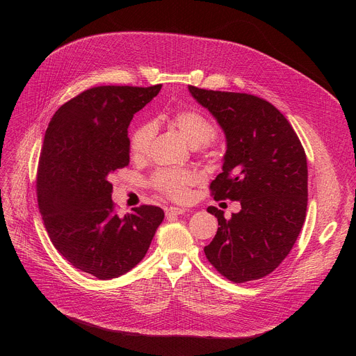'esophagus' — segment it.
I'll return each mask as SVG.
<instances>
[{"label":"esophagus","instance_id":"1","mask_svg":"<svg viewBox=\"0 0 356 356\" xmlns=\"http://www.w3.org/2000/svg\"><path fill=\"white\" fill-rule=\"evenodd\" d=\"M186 212H189V209L186 208H167L165 209V216H177V215H183Z\"/></svg>","mask_w":356,"mask_h":356}]
</instances>
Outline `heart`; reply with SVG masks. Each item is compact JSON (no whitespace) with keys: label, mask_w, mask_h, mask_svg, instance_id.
<instances>
[{"label":"heart","mask_w":356,"mask_h":356,"mask_svg":"<svg viewBox=\"0 0 356 356\" xmlns=\"http://www.w3.org/2000/svg\"><path fill=\"white\" fill-rule=\"evenodd\" d=\"M168 121L177 128L181 136L193 147L209 143L215 134V127L202 112L195 109H180L168 115ZM154 137V125L152 122L140 124L129 138V149L134 157H143L148 153L149 144ZM196 177L189 170H161L154 176L156 188L173 200H184L189 195V186Z\"/></svg>","instance_id":"b5f03b06"}]
</instances>
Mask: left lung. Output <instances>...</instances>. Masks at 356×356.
<instances>
[{
	"label": "left lung",
	"mask_w": 356,
	"mask_h": 356,
	"mask_svg": "<svg viewBox=\"0 0 356 356\" xmlns=\"http://www.w3.org/2000/svg\"><path fill=\"white\" fill-rule=\"evenodd\" d=\"M192 97L225 133L222 173L211 183L215 200L241 202V211L218 218V232L204 254L234 283L273 273L291 251L307 209V160L286 117L248 93L189 86Z\"/></svg>",
	"instance_id": "left-lung-1"
}]
</instances>
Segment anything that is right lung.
Returning a JSON list of instances; mask_svg holds the SVG:
<instances>
[{
  "instance_id": "1",
  "label": "right lung",
  "mask_w": 356,
  "mask_h": 356,
  "mask_svg": "<svg viewBox=\"0 0 356 356\" xmlns=\"http://www.w3.org/2000/svg\"><path fill=\"white\" fill-rule=\"evenodd\" d=\"M161 85L97 86L53 115L37 172V202L47 234L69 263L99 280L117 278L147 254L164 219L141 204L120 216L111 175L129 164L128 125Z\"/></svg>"
}]
</instances>
